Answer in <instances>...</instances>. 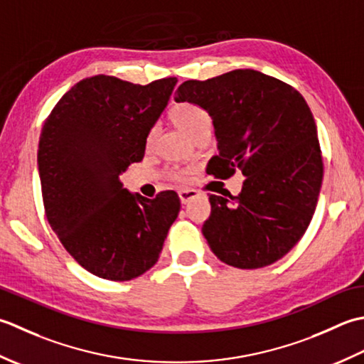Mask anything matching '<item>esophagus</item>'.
<instances>
[{"instance_id": "esophagus-1", "label": "esophagus", "mask_w": 364, "mask_h": 364, "mask_svg": "<svg viewBox=\"0 0 364 364\" xmlns=\"http://www.w3.org/2000/svg\"><path fill=\"white\" fill-rule=\"evenodd\" d=\"M198 195H199V191L195 190V188H187V190H181L179 191V198H181V203L182 204L190 203L191 199L198 198Z\"/></svg>"}]
</instances>
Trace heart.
<instances>
[{
    "mask_svg": "<svg viewBox=\"0 0 364 364\" xmlns=\"http://www.w3.org/2000/svg\"><path fill=\"white\" fill-rule=\"evenodd\" d=\"M169 117H171V121L177 125V127H179L185 135L190 138L195 136L196 133L201 132L203 129L212 127V119H210V114L207 113V109L193 102L177 103V105L173 107L171 113H169ZM155 135H157V129L155 127H152L149 132H147V136H146L147 147L152 146ZM171 176L176 181H183L187 179L188 169L174 168L171 171Z\"/></svg>",
    "mask_w": 364,
    "mask_h": 364,
    "instance_id": "b5f03b06",
    "label": "heart"
}]
</instances>
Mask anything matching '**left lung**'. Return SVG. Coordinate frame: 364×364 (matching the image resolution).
I'll return each instance as SVG.
<instances>
[{
  "label": "left lung",
  "instance_id": "8db88e82",
  "mask_svg": "<svg viewBox=\"0 0 364 364\" xmlns=\"http://www.w3.org/2000/svg\"><path fill=\"white\" fill-rule=\"evenodd\" d=\"M176 102L210 114L218 155L207 174L247 177L239 196L209 195L203 234L213 255L237 269H261L291 251L313 220L323 161L313 113L291 85L237 69L177 87Z\"/></svg>",
  "mask_w": 364,
  "mask_h": 364
}]
</instances>
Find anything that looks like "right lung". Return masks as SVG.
<instances>
[{"label":"right lung","mask_w":364,"mask_h":364,"mask_svg":"<svg viewBox=\"0 0 364 364\" xmlns=\"http://www.w3.org/2000/svg\"><path fill=\"white\" fill-rule=\"evenodd\" d=\"M176 77L133 85L95 75L78 81L51 109L41 133L43 207L51 229L92 275L129 281L159 261L181 210L173 190L147 199L122 187L121 173L146 151Z\"/></svg>","instance_id":"right-lung-1"}]
</instances>
